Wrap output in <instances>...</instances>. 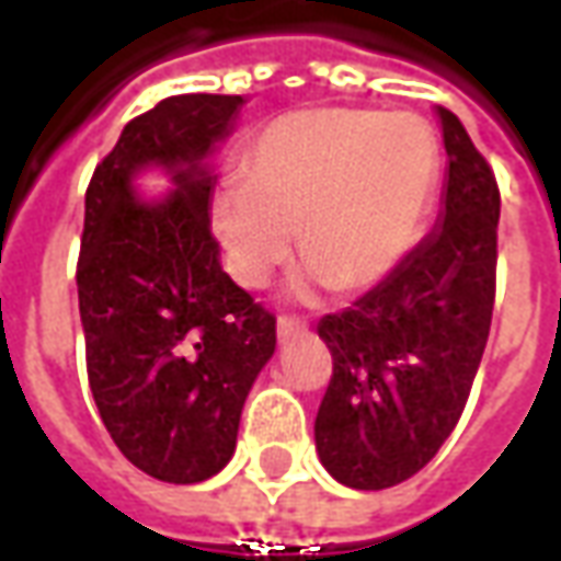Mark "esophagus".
<instances>
[{"instance_id":"obj_1","label":"esophagus","mask_w":561,"mask_h":561,"mask_svg":"<svg viewBox=\"0 0 561 561\" xmlns=\"http://www.w3.org/2000/svg\"><path fill=\"white\" fill-rule=\"evenodd\" d=\"M276 333H279V342H288L291 336H300V333H306V321H300V318L282 316L279 321H276Z\"/></svg>"}]
</instances>
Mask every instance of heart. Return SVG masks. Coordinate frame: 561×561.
I'll list each match as a JSON object with an SVG mask.
<instances>
[{
  "label": "heart",
  "mask_w": 561,
  "mask_h": 561,
  "mask_svg": "<svg viewBox=\"0 0 561 561\" xmlns=\"http://www.w3.org/2000/svg\"><path fill=\"white\" fill-rule=\"evenodd\" d=\"M438 180L426 119L366 107H316L273 119L243 156V183L221 188L213 225L228 270L261 288L297 245V291L376 288L421 233Z\"/></svg>",
  "instance_id": "obj_1"
}]
</instances>
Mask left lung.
<instances>
[{
  "label": "left lung",
  "mask_w": 561,
  "mask_h": 561,
  "mask_svg": "<svg viewBox=\"0 0 561 561\" xmlns=\"http://www.w3.org/2000/svg\"><path fill=\"white\" fill-rule=\"evenodd\" d=\"M435 114L447 171L433 231L388 279L318 324L333 376L316 447L321 466L354 490L397 486L438 454L490 336L499 185L457 116Z\"/></svg>",
  "instance_id": "left-lung-1"
}]
</instances>
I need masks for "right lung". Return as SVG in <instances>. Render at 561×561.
Wrapping results in <instances>:
<instances>
[{
	"label": "right lung",
	"instance_id": "right-lung-1",
	"mask_svg": "<svg viewBox=\"0 0 561 561\" xmlns=\"http://www.w3.org/2000/svg\"><path fill=\"white\" fill-rule=\"evenodd\" d=\"M243 95H171L131 119L95 168L78 261L92 400L123 457L168 483L219 474L276 318L233 285L209 231V159ZM161 170L173 190L137 192Z\"/></svg>",
	"mask_w": 561,
	"mask_h": 561
}]
</instances>
